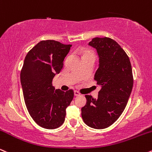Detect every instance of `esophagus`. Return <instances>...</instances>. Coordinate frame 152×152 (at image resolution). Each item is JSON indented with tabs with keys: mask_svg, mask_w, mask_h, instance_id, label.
Wrapping results in <instances>:
<instances>
[{
	"mask_svg": "<svg viewBox=\"0 0 152 152\" xmlns=\"http://www.w3.org/2000/svg\"><path fill=\"white\" fill-rule=\"evenodd\" d=\"M74 94H75V96H77H77L80 95V93L79 92H77V91H75Z\"/></svg>",
	"mask_w": 152,
	"mask_h": 152,
	"instance_id": "obj_1",
	"label": "esophagus"
}]
</instances>
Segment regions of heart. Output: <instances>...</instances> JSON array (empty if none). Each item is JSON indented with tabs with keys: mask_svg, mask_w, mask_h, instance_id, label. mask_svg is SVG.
<instances>
[{
	"mask_svg": "<svg viewBox=\"0 0 152 152\" xmlns=\"http://www.w3.org/2000/svg\"><path fill=\"white\" fill-rule=\"evenodd\" d=\"M87 54H92V53H90V52L89 51H85V55H87Z\"/></svg>",
	"mask_w": 152,
	"mask_h": 152,
	"instance_id": "obj_1",
	"label": "heart"
}]
</instances>
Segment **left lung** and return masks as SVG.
<instances>
[{
	"label": "left lung",
	"mask_w": 152,
	"mask_h": 152,
	"mask_svg": "<svg viewBox=\"0 0 152 152\" xmlns=\"http://www.w3.org/2000/svg\"><path fill=\"white\" fill-rule=\"evenodd\" d=\"M89 45L97 50L99 67L94 80L102 87L97 99L85 95L82 117L87 126L105 129L120 117L126 107L133 87L131 62L125 51L110 37H94Z\"/></svg>",
	"instance_id": "8db88e82"
}]
</instances>
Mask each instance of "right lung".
Returning <instances> with one entry per match:
<instances>
[{
    "mask_svg": "<svg viewBox=\"0 0 152 152\" xmlns=\"http://www.w3.org/2000/svg\"><path fill=\"white\" fill-rule=\"evenodd\" d=\"M71 47L58 41L42 40L25 58L20 72L25 103L33 120L45 129H54L63 124L66 108L74 97L72 90H55L52 84Z\"/></svg>",
    "mask_w": 152,
    "mask_h": 152,
    "instance_id": "1",
    "label": "right lung"
}]
</instances>
